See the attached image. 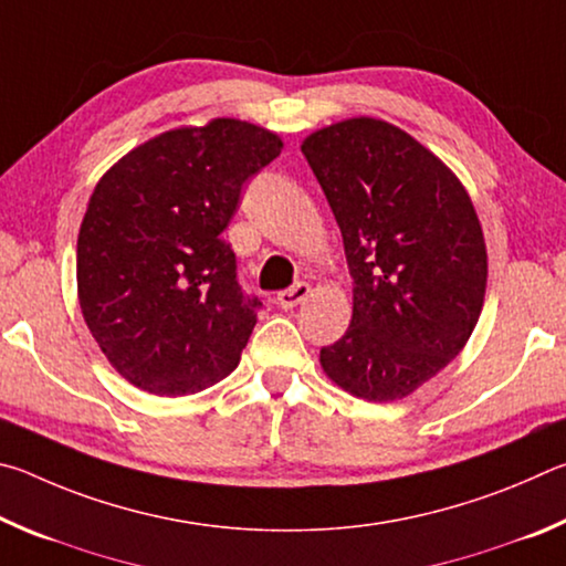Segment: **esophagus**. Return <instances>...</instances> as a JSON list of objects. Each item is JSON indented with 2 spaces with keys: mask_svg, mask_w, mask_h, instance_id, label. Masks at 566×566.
Wrapping results in <instances>:
<instances>
[{
  "mask_svg": "<svg viewBox=\"0 0 566 566\" xmlns=\"http://www.w3.org/2000/svg\"><path fill=\"white\" fill-rule=\"evenodd\" d=\"M310 294H312V286L306 282H300V284H294L292 290H284V292L276 294V304H280L282 310H292V306L302 304Z\"/></svg>",
  "mask_w": 566,
  "mask_h": 566,
  "instance_id": "esophagus-1",
  "label": "esophagus"
}]
</instances>
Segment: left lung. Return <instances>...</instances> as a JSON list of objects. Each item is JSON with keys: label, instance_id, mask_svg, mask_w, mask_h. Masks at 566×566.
<instances>
[{"label": "left lung", "instance_id": "1", "mask_svg": "<svg viewBox=\"0 0 566 566\" xmlns=\"http://www.w3.org/2000/svg\"><path fill=\"white\" fill-rule=\"evenodd\" d=\"M302 155L337 219L352 274V322L319 352L334 385L397 401L472 337L486 292V244L472 197L434 151L377 117L312 132Z\"/></svg>", "mask_w": 566, "mask_h": 566}]
</instances>
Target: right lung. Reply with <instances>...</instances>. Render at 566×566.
I'll list each match as a JSON object with an SVG mask.
<instances>
[{
  "mask_svg": "<svg viewBox=\"0 0 566 566\" xmlns=\"http://www.w3.org/2000/svg\"><path fill=\"white\" fill-rule=\"evenodd\" d=\"M282 147L260 124L214 117L142 142L97 181L76 239V294L129 385L181 397L237 369L262 302L239 290L222 232L244 181Z\"/></svg>",
  "mask_w": 566,
  "mask_h": 566,
  "instance_id": "1",
  "label": "right lung"
}]
</instances>
